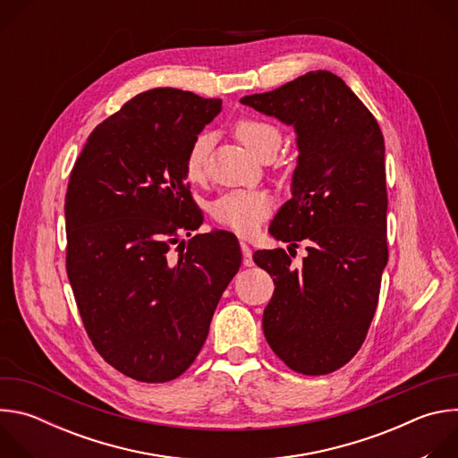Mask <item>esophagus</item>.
<instances>
[{
	"label": "esophagus",
	"mask_w": 458,
	"mask_h": 458,
	"mask_svg": "<svg viewBox=\"0 0 458 458\" xmlns=\"http://www.w3.org/2000/svg\"><path fill=\"white\" fill-rule=\"evenodd\" d=\"M241 251H242V265L244 267H253V259H251V248L248 242L241 241Z\"/></svg>",
	"instance_id": "obj_1"
}]
</instances>
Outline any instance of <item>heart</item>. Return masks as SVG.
Wrapping results in <instances>:
<instances>
[{
    "instance_id": "1",
    "label": "heart",
    "mask_w": 458,
    "mask_h": 458,
    "mask_svg": "<svg viewBox=\"0 0 458 458\" xmlns=\"http://www.w3.org/2000/svg\"><path fill=\"white\" fill-rule=\"evenodd\" d=\"M235 136L239 141L257 157L268 148H277L281 145V132L267 121L260 119H241L235 123ZM212 138L208 134H199L188 148L184 159V174L190 181H199L207 172L208 150ZM272 212V199L268 193L259 190H232L226 191L210 205L212 217L237 233L250 235L259 225L263 223Z\"/></svg>"
}]
</instances>
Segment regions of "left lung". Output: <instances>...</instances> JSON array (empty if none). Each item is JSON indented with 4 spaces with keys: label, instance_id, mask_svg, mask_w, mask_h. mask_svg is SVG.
<instances>
[{
    "label": "left lung",
    "instance_id": "8db88e82",
    "mask_svg": "<svg viewBox=\"0 0 458 458\" xmlns=\"http://www.w3.org/2000/svg\"><path fill=\"white\" fill-rule=\"evenodd\" d=\"M242 105L292 124L297 166L292 199L270 225L308 255L297 268L283 248L257 250L255 265L274 276L263 330L293 371L326 375L362 346L387 263L384 138L373 114L328 71H315Z\"/></svg>",
    "mask_w": 458,
    "mask_h": 458
}]
</instances>
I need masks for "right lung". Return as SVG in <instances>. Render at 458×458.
Instances as JSON below:
<instances>
[{
  "label": "right lung",
  "mask_w": 458,
  "mask_h": 458,
  "mask_svg": "<svg viewBox=\"0 0 458 458\" xmlns=\"http://www.w3.org/2000/svg\"><path fill=\"white\" fill-rule=\"evenodd\" d=\"M221 105L179 89L138 94L94 128L71 172L67 276L94 348L130 378L168 382L190 368L241 267L225 230L171 253L203 223L184 159Z\"/></svg>",
  "instance_id": "obj_1"
}]
</instances>
